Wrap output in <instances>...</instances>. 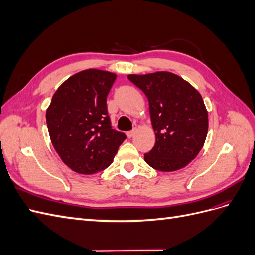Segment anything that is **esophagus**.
I'll list each match as a JSON object with an SVG mask.
<instances>
[{
    "label": "esophagus",
    "instance_id": "esophagus-1",
    "mask_svg": "<svg viewBox=\"0 0 255 255\" xmlns=\"http://www.w3.org/2000/svg\"><path fill=\"white\" fill-rule=\"evenodd\" d=\"M135 133H136V128H134L133 130H130V132H128L127 135H128V138H132L135 135Z\"/></svg>",
    "mask_w": 255,
    "mask_h": 255
}]
</instances>
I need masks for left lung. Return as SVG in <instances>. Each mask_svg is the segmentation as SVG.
Masks as SVG:
<instances>
[{"label":"left lung","instance_id":"left-lung-1","mask_svg":"<svg viewBox=\"0 0 255 255\" xmlns=\"http://www.w3.org/2000/svg\"><path fill=\"white\" fill-rule=\"evenodd\" d=\"M128 79L148 98L156 141L144 154L155 170L171 172L187 166L201 151L207 135L208 115L198 90L167 71L129 74Z\"/></svg>","mask_w":255,"mask_h":255}]
</instances>
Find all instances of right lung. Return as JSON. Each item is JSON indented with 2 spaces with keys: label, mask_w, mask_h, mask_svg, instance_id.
Masks as SVG:
<instances>
[{
  "label": "right lung",
  "mask_w": 255,
  "mask_h": 255,
  "mask_svg": "<svg viewBox=\"0 0 255 255\" xmlns=\"http://www.w3.org/2000/svg\"><path fill=\"white\" fill-rule=\"evenodd\" d=\"M115 73L88 69L70 76L53 95L47 110L52 144L61 160L81 174L109 167L127 138L112 128L106 98Z\"/></svg>",
  "instance_id": "add662e5"
}]
</instances>
